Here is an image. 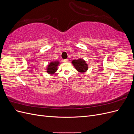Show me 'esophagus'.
<instances>
[{
  "mask_svg": "<svg viewBox=\"0 0 134 134\" xmlns=\"http://www.w3.org/2000/svg\"><path fill=\"white\" fill-rule=\"evenodd\" d=\"M63 62H64V63H67V62H68V59H64V60H63Z\"/></svg>",
  "mask_w": 134,
  "mask_h": 134,
  "instance_id": "obj_1",
  "label": "esophagus"
}]
</instances>
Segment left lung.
I'll use <instances>...</instances> for the list:
<instances>
[{
    "mask_svg": "<svg viewBox=\"0 0 134 134\" xmlns=\"http://www.w3.org/2000/svg\"><path fill=\"white\" fill-rule=\"evenodd\" d=\"M71 63L74 65L75 69L78 72H82V73L86 72L88 69V66L86 63V61L82 59L73 60Z\"/></svg>",
    "mask_w": 134,
    "mask_h": 134,
    "instance_id": "8db88e82",
    "label": "left lung"
}]
</instances>
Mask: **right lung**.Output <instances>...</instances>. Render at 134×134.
<instances>
[{
	"mask_svg": "<svg viewBox=\"0 0 134 134\" xmlns=\"http://www.w3.org/2000/svg\"><path fill=\"white\" fill-rule=\"evenodd\" d=\"M59 64V62L57 61L52 62L48 65L47 68V72L50 74H54L58 70V66Z\"/></svg>",
	"mask_w": 134,
	"mask_h": 134,
	"instance_id": "obj_1",
	"label": "right lung"
}]
</instances>
